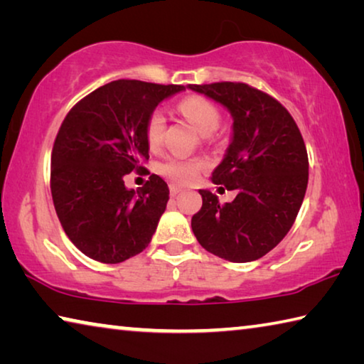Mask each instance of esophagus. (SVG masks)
Listing matches in <instances>:
<instances>
[{"label":"esophagus","instance_id":"esophagus-1","mask_svg":"<svg viewBox=\"0 0 364 364\" xmlns=\"http://www.w3.org/2000/svg\"><path fill=\"white\" fill-rule=\"evenodd\" d=\"M178 193H181V188L176 186V184H170V194L176 196Z\"/></svg>","mask_w":364,"mask_h":364}]
</instances>
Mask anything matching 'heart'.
Instances as JSON below:
<instances>
[{"instance_id": "heart-1", "label": "heart", "mask_w": 364, "mask_h": 364, "mask_svg": "<svg viewBox=\"0 0 364 364\" xmlns=\"http://www.w3.org/2000/svg\"><path fill=\"white\" fill-rule=\"evenodd\" d=\"M178 110L202 134H212L220 127V109L204 96H186L178 102ZM165 132V115L160 109H154L147 115L144 125V136L147 144L157 147L162 143ZM205 170V162L200 159H181L168 157L159 164L157 171L167 180L176 184H191L197 181L202 171Z\"/></svg>"}]
</instances>
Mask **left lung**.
I'll list each match as a JSON object with an SVG mask.
<instances>
[{"label": "left lung", "instance_id": "1", "mask_svg": "<svg viewBox=\"0 0 364 364\" xmlns=\"http://www.w3.org/2000/svg\"><path fill=\"white\" fill-rule=\"evenodd\" d=\"M230 110L232 139L212 173L215 184L237 191L221 205L200 189L202 207L191 226L197 241L228 262H254L291 230L308 184V154L297 123L273 96L239 82L189 85Z\"/></svg>", "mask_w": 364, "mask_h": 364}]
</instances>
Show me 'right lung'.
<instances>
[{
    "mask_svg": "<svg viewBox=\"0 0 364 364\" xmlns=\"http://www.w3.org/2000/svg\"><path fill=\"white\" fill-rule=\"evenodd\" d=\"M183 90L115 80L65 115L51 154V194L65 234L86 257L120 263L149 245L167 207L168 186L151 175L134 191L125 188L123 176L133 170L146 173L147 115Z\"/></svg>",
    "mask_w": 364,
    "mask_h": 364,
    "instance_id": "right-lung-1",
    "label": "right lung"
}]
</instances>
